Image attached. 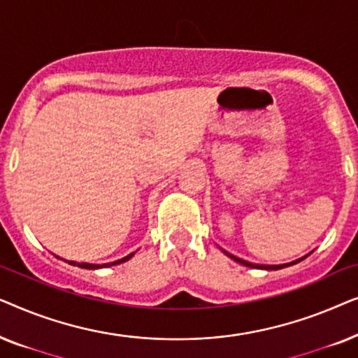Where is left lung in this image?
Wrapping results in <instances>:
<instances>
[{"label":"left lung","mask_w":358,"mask_h":358,"mask_svg":"<svg viewBox=\"0 0 358 358\" xmlns=\"http://www.w3.org/2000/svg\"><path fill=\"white\" fill-rule=\"evenodd\" d=\"M224 254H227L228 257H231L233 261H236V262H239V264H243V266H246V267H252V268H264V271H278V268H283V267H288V266H293V264H296V262H300V261H303V259L305 257H301V259H296V261H293V262H288V264H280V266H259V264H251V262H248V261H243V259H239V257H236V256H233V254H229V252H227V251H223Z\"/></svg>","instance_id":"8db88e82"}]
</instances>
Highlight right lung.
<instances>
[{
    "instance_id": "right-lung-1",
    "label": "right lung",
    "mask_w": 358,
    "mask_h": 358,
    "mask_svg": "<svg viewBox=\"0 0 358 358\" xmlns=\"http://www.w3.org/2000/svg\"><path fill=\"white\" fill-rule=\"evenodd\" d=\"M134 256V252L131 254H129V256L127 257H122V259H119V261H114V262H109V264H87V262H75V261H65V262H68V264H71V266H78V267H81V268H99V267H110V266H117V264H122V262H125V261H129V259ZM60 259V257H58Z\"/></svg>"
}]
</instances>
